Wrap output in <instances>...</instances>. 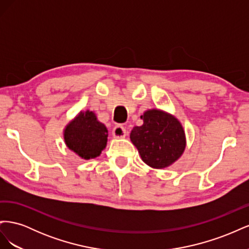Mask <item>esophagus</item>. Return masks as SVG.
Here are the masks:
<instances>
[{
  "instance_id": "34e87169",
  "label": "esophagus",
  "mask_w": 249,
  "mask_h": 249,
  "mask_svg": "<svg viewBox=\"0 0 249 249\" xmlns=\"http://www.w3.org/2000/svg\"><path fill=\"white\" fill-rule=\"evenodd\" d=\"M112 135H113V137L117 138V139H119V138H124V137L126 136V131H125V129H124V126L117 125V126L114 127V129H113Z\"/></svg>"
}]
</instances>
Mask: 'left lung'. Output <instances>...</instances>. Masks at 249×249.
<instances>
[{
	"label": "left lung",
	"mask_w": 249,
	"mask_h": 249,
	"mask_svg": "<svg viewBox=\"0 0 249 249\" xmlns=\"http://www.w3.org/2000/svg\"><path fill=\"white\" fill-rule=\"evenodd\" d=\"M141 119L143 124L133 127L130 138L142 161L156 169L170 166L186 148L182 124L176 116L159 109L145 111Z\"/></svg>",
	"instance_id": "8db88e82"
}]
</instances>
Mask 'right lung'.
Returning a JSON list of instances; mask_svg holds the SVG:
<instances>
[{"label":"right lung","mask_w":249,"mask_h":249,"mask_svg":"<svg viewBox=\"0 0 249 249\" xmlns=\"http://www.w3.org/2000/svg\"><path fill=\"white\" fill-rule=\"evenodd\" d=\"M66 146L84 160L102 154L108 141L106 125L100 123L92 111H81L63 131Z\"/></svg>","instance_id":"1"}]
</instances>
